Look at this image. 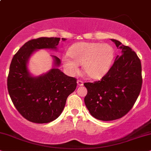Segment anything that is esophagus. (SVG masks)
<instances>
[{"label": "esophagus", "instance_id": "obj_1", "mask_svg": "<svg viewBox=\"0 0 151 151\" xmlns=\"http://www.w3.org/2000/svg\"><path fill=\"white\" fill-rule=\"evenodd\" d=\"M77 83L78 86H81L83 85V82L82 81H81V80H78Z\"/></svg>", "mask_w": 151, "mask_h": 151}]
</instances>
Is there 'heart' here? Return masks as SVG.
<instances>
[{
	"instance_id": "1",
	"label": "heart",
	"mask_w": 151,
	"mask_h": 151,
	"mask_svg": "<svg viewBox=\"0 0 151 151\" xmlns=\"http://www.w3.org/2000/svg\"><path fill=\"white\" fill-rule=\"evenodd\" d=\"M114 50L109 44L79 42L72 45L69 55L63 58V65L68 74L74 76L79 71V65L88 77L99 79L109 70L114 58Z\"/></svg>"
}]
</instances>
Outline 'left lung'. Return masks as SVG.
<instances>
[{
	"instance_id": "left-lung-1",
	"label": "left lung",
	"mask_w": 151,
	"mask_h": 151,
	"mask_svg": "<svg viewBox=\"0 0 151 151\" xmlns=\"http://www.w3.org/2000/svg\"><path fill=\"white\" fill-rule=\"evenodd\" d=\"M121 56L100 81L85 83L88 93L84 98L90 114L103 121L121 118L132 108L142 85V64L137 53L114 39Z\"/></svg>"
}]
</instances>
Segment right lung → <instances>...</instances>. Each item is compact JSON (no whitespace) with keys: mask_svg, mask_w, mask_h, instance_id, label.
I'll return each instance as SVG.
<instances>
[{"mask_svg":"<svg viewBox=\"0 0 151 151\" xmlns=\"http://www.w3.org/2000/svg\"><path fill=\"white\" fill-rule=\"evenodd\" d=\"M60 38L40 37L27 42L13 57L7 77V89L13 104L23 117L35 123H47L62 113L68 97L77 88V79L58 69L60 60L53 58V67L48 72L33 76L28 61L39 49L57 51ZM62 38V41H65Z\"/></svg>","mask_w":151,"mask_h":151,"instance_id":"1","label":"right lung"}]
</instances>
